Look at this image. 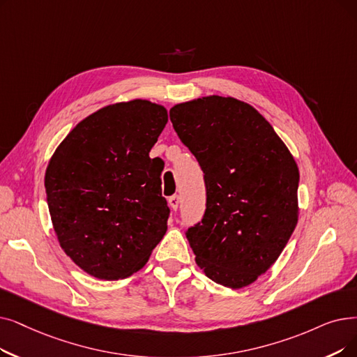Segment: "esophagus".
Here are the masks:
<instances>
[{"label": "esophagus", "mask_w": 357, "mask_h": 357, "mask_svg": "<svg viewBox=\"0 0 357 357\" xmlns=\"http://www.w3.org/2000/svg\"><path fill=\"white\" fill-rule=\"evenodd\" d=\"M167 203H169L170 208H172L174 211H176V210H178V207H179V197H178L176 194H175V195H172V197H169Z\"/></svg>", "instance_id": "obj_1"}]
</instances>
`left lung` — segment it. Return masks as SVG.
Returning a JSON list of instances; mask_svg holds the SVG:
<instances>
[{
  "mask_svg": "<svg viewBox=\"0 0 357 357\" xmlns=\"http://www.w3.org/2000/svg\"><path fill=\"white\" fill-rule=\"evenodd\" d=\"M169 116L204 172L206 211L185 234L197 264L226 287L251 284L296 227L298 165L270 122L238 99H195Z\"/></svg>",
  "mask_w": 357,
  "mask_h": 357,
  "instance_id": "obj_1",
  "label": "left lung"
}]
</instances>
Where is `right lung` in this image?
I'll return each mask as SVG.
<instances>
[{
    "label": "right lung",
    "mask_w": 357,
    "mask_h": 357,
    "mask_svg": "<svg viewBox=\"0 0 357 357\" xmlns=\"http://www.w3.org/2000/svg\"><path fill=\"white\" fill-rule=\"evenodd\" d=\"M166 122L165 107L149 100L102 107L77 123L46 167L59 245L93 277L131 275L166 234L165 163L149 156Z\"/></svg>",
    "instance_id": "1"
}]
</instances>
